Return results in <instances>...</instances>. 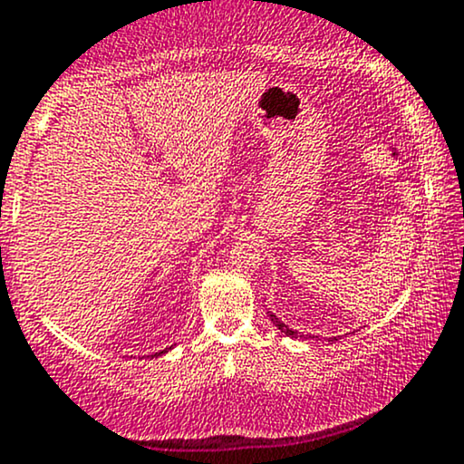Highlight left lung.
<instances>
[{
	"label": "left lung",
	"mask_w": 464,
	"mask_h": 464,
	"mask_svg": "<svg viewBox=\"0 0 464 464\" xmlns=\"http://www.w3.org/2000/svg\"><path fill=\"white\" fill-rule=\"evenodd\" d=\"M267 314H269V320H272V322H274V324H276V326H278V329L285 333V335H289V337H298V333H295L294 329H289V326H287V324H285V322H280V320H278V317H276V315L272 314V311H267ZM300 337H302V335H300ZM333 340H335V337H333ZM333 340H331V342H333Z\"/></svg>",
	"instance_id": "1"
}]
</instances>
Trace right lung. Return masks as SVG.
Masks as SVG:
<instances>
[{
    "instance_id": "right-lung-1",
    "label": "right lung",
    "mask_w": 464,
    "mask_h": 464,
    "mask_svg": "<svg viewBox=\"0 0 464 464\" xmlns=\"http://www.w3.org/2000/svg\"><path fill=\"white\" fill-rule=\"evenodd\" d=\"M164 353H166V351H162V353H158V355H164ZM150 357H153V355H150Z\"/></svg>"
}]
</instances>
